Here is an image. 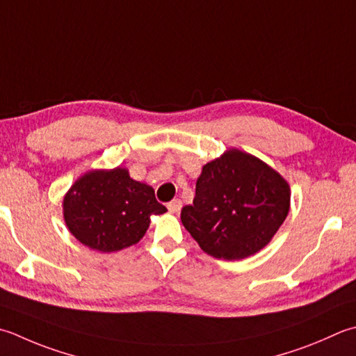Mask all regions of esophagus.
<instances>
[{
    "label": "esophagus",
    "instance_id": "obj_1",
    "mask_svg": "<svg viewBox=\"0 0 356 356\" xmlns=\"http://www.w3.org/2000/svg\"><path fill=\"white\" fill-rule=\"evenodd\" d=\"M168 210H170L172 214L180 213V210H182V200L176 199V200L170 202V204H168Z\"/></svg>",
    "mask_w": 356,
    "mask_h": 356
}]
</instances>
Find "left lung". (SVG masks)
<instances>
[{
	"instance_id": "8db88e82",
	"label": "left lung",
	"mask_w": 356,
	"mask_h": 356,
	"mask_svg": "<svg viewBox=\"0 0 356 356\" xmlns=\"http://www.w3.org/2000/svg\"><path fill=\"white\" fill-rule=\"evenodd\" d=\"M290 185L245 151L229 148L202 168L184 227L213 257L239 261L273 239L290 210Z\"/></svg>"
}]
</instances>
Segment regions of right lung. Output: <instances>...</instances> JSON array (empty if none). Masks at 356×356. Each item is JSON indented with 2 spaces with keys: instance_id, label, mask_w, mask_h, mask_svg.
Masks as SVG:
<instances>
[{
  "instance_id": "obj_1",
  "label": "right lung",
  "mask_w": 356,
  "mask_h": 356,
  "mask_svg": "<svg viewBox=\"0 0 356 356\" xmlns=\"http://www.w3.org/2000/svg\"><path fill=\"white\" fill-rule=\"evenodd\" d=\"M166 208L152 186L129 176L122 166L92 170L75 180L63 199V218L83 245L100 253L120 252L140 241L152 214Z\"/></svg>"
}]
</instances>
